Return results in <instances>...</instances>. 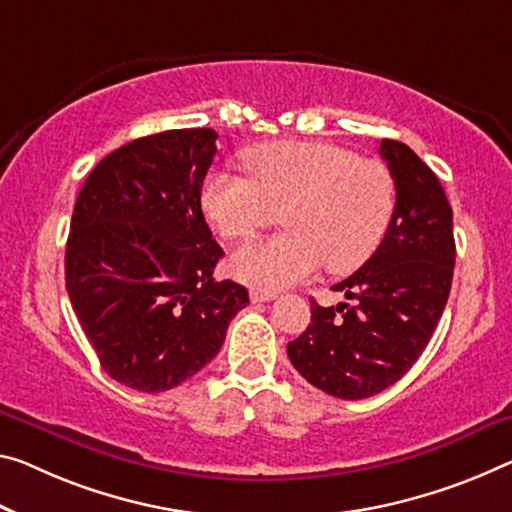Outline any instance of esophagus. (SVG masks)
<instances>
[{"instance_id": "34e87169", "label": "esophagus", "mask_w": 512, "mask_h": 512, "mask_svg": "<svg viewBox=\"0 0 512 512\" xmlns=\"http://www.w3.org/2000/svg\"><path fill=\"white\" fill-rule=\"evenodd\" d=\"M277 297V293H272V290H251V302H270Z\"/></svg>"}]
</instances>
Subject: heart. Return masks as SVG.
Instances as JSON below:
<instances>
[{"label":"heart","instance_id":"obj_1","mask_svg":"<svg viewBox=\"0 0 512 512\" xmlns=\"http://www.w3.org/2000/svg\"><path fill=\"white\" fill-rule=\"evenodd\" d=\"M251 180L212 174L201 206L229 240L249 238L281 222L288 231L247 242L231 256V272L258 290L304 281L325 263L348 274L364 265L396 210V180L387 164L311 141H274L245 155Z\"/></svg>","mask_w":512,"mask_h":512}]
</instances>
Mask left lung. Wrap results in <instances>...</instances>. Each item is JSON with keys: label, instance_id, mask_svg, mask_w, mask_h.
<instances>
[{"label": "left lung", "instance_id": "8db88e82", "mask_svg": "<svg viewBox=\"0 0 512 512\" xmlns=\"http://www.w3.org/2000/svg\"><path fill=\"white\" fill-rule=\"evenodd\" d=\"M396 180V210L375 254L332 286L355 304L320 306L288 343L306 382L329 396L361 400L398 382L426 350L451 293L455 240L444 187L410 146L382 139Z\"/></svg>", "mask_w": 512, "mask_h": 512}]
</instances>
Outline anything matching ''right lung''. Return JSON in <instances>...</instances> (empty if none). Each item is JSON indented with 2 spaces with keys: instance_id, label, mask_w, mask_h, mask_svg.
<instances>
[{
  "instance_id": "obj_1",
  "label": "right lung",
  "mask_w": 512,
  "mask_h": 512,
  "mask_svg": "<svg viewBox=\"0 0 512 512\" xmlns=\"http://www.w3.org/2000/svg\"><path fill=\"white\" fill-rule=\"evenodd\" d=\"M217 132L185 128L102 157L77 196L66 290L102 371L160 393L199 373L249 304L245 286L212 277L222 247L201 210Z\"/></svg>"
}]
</instances>
